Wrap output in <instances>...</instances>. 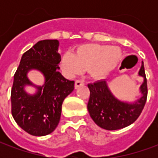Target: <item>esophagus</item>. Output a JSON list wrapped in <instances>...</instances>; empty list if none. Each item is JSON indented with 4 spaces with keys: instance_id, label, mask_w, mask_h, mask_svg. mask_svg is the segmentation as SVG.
I'll use <instances>...</instances> for the list:
<instances>
[{
    "instance_id": "obj_1",
    "label": "esophagus",
    "mask_w": 158,
    "mask_h": 158,
    "mask_svg": "<svg viewBox=\"0 0 158 158\" xmlns=\"http://www.w3.org/2000/svg\"><path fill=\"white\" fill-rule=\"evenodd\" d=\"M85 85V82L83 81V80H81V79H78V80H76L75 81V85H74V86H75V89H78L79 86H82Z\"/></svg>"
}]
</instances>
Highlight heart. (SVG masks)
I'll use <instances>...</instances> for the list:
<instances>
[{"label":"heart","mask_w":158,"mask_h":158,"mask_svg":"<svg viewBox=\"0 0 158 158\" xmlns=\"http://www.w3.org/2000/svg\"><path fill=\"white\" fill-rule=\"evenodd\" d=\"M121 58L122 52L117 46L85 44L78 47L75 54H63L61 66L67 75H75L88 69L91 77L102 79L116 68Z\"/></svg>","instance_id":"obj_1"}]
</instances>
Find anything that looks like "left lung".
Returning <instances> with one entry per match:
<instances>
[{
    "mask_svg": "<svg viewBox=\"0 0 158 158\" xmlns=\"http://www.w3.org/2000/svg\"><path fill=\"white\" fill-rule=\"evenodd\" d=\"M139 76L144 79L139 87L140 97L133 102L120 101L110 90L106 80L89 84L90 91L87 108L93 121L106 130H117L130 125L139 118L147 98V83L141 62Z\"/></svg>",
    "mask_w": 158,
    "mask_h": 158,
    "instance_id": "left-lung-1",
    "label": "left lung"
}]
</instances>
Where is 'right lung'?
I'll return each mask as SVG.
<instances>
[{"label":"right lung","instance_id":"add662e5","mask_svg":"<svg viewBox=\"0 0 158 158\" xmlns=\"http://www.w3.org/2000/svg\"><path fill=\"white\" fill-rule=\"evenodd\" d=\"M57 40H44L23 53L14 74L11 92L12 114L24 131L35 136L53 132L58 125L62 105L74 89V81L65 79L59 72L61 55ZM37 70L45 78L42 86L34 85L27 73ZM34 86L35 94L26 92V86Z\"/></svg>","mask_w":158,"mask_h":158}]
</instances>
